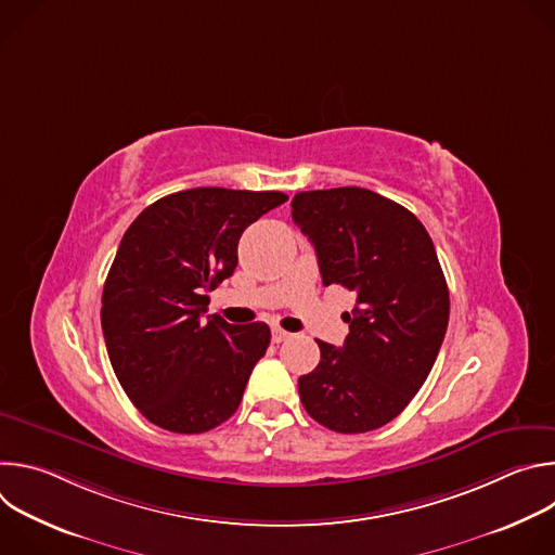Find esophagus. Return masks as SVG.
<instances>
[{
  "label": "esophagus",
  "mask_w": 555,
  "mask_h": 555,
  "mask_svg": "<svg viewBox=\"0 0 555 555\" xmlns=\"http://www.w3.org/2000/svg\"><path fill=\"white\" fill-rule=\"evenodd\" d=\"M287 338H289V334H287L285 330L272 327V340H274V343H283V340H287Z\"/></svg>",
  "instance_id": "34e87169"
}]
</instances>
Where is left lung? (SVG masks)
<instances>
[{
	"label": "left lung",
	"instance_id": "8db88e82",
	"mask_svg": "<svg viewBox=\"0 0 555 555\" xmlns=\"http://www.w3.org/2000/svg\"><path fill=\"white\" fill-rule=\"evenodd\" d=\"M292 219L313 244L325 285L356 292L338 349L298 377L309 417L356 435L398 417L426 382L441 349L450 294L430 234L404 206L369 189L302 191Z\"/></svg>",
	"mask_w": 555,
	"mask_h": 555
}]
</instances>
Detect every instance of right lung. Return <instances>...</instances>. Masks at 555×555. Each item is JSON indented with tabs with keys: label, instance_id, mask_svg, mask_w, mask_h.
<instances>
[{
	"label": "right lung",
	"instance_id": "obj_1",
	"mask_svg": "<svg viewBox=\"0 0 555 555\" xmlns=\"http://www.w3.org/2000/svg\"><path fill=\"white\" fill-rule=\"evenodd\" d=\"M285 199L279 191L189 189L153 202L127 228L101 323L114 373L151 424L197 435L240 409L270 327L204 319L206 292L232 276L242 232Z\"/></svg>",
	"mask_w": 555,
	"mask_h": 555
}]
</instances>
